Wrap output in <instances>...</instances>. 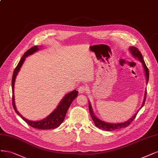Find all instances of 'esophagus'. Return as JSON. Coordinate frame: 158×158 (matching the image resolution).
Wrapping results in <instances>:
<instances>
[{
	"label": "esophagus",
	"mask_w": 158,
	"mask_h": 158,
	"mask_svg": "<svg viewBox=\"0 0 158 158\" xmlns=\"http://www.w3.org/2000/svg\"><path fill=\"white\" fill-rule=\"evenodd\" d=\"M87 90H88V89H87L86 86H84V85L80 86V87H79V88H78V91L80 92V94H84V93H86Z\"/></svg>",
	"instance_id": "34e87169"
}]
</instances>
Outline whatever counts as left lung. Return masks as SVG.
I'll use <instances>...</instances> for the list:
<instances>
[{"label":"left lung","mask_w":158,"mask_h":158,"mask_svg":"<svg viewBox=\"0 0 158 158\" xmlns=\"http://www.w3.org/2000/svg\"><path fill=\"white\" fill-rule=\"evenodd\" d=\"M129 51L130 53L131 54V56L137 59L141 63H142L143 67L144 69L145 77H146V84H147L148 80H149V72H148V69L147 67H146L144 59L143 58L142 54H141V53L139 52V50H138L137 48L133 47V46H130L129 48ZM146 97V89L145 90V92H144V100H143V104H142V105H141L140 108H139V110H138V111L136 112L131 118L129 119L128 120L126 121V122H122V123H108V122H106L105 121L101 120V119H100L99 118H98L95 115V114L94 113L93 108H92V107H91V105L90 103V101H88V102H89V110L90 115L91 116L92 119H93V121L94 122L95 126L99 129L104 130V131H113V130H116V129H121V128H124V127L128 126L129 125L133 122V119L135 118L136 116H137V113L140 110V108H143V106H144V103H145Z\"/></svg>","instance_id":"left-lung-1"}]
</instances>
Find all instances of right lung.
I'll return each instance as SVG.
<instances>
[{
    "mask_svg": "<svg viewBox=\"0 0 158 158\" xmlns=\"http://www.w3.org/2000/svg\"><path fill=\"white\" fill-rule=\"evenodd\" d=\"M40 48L37 46H35L32 47L29 50H27L24 54L23 57L21 58L19 63L18 64L17 67L15 69L14 74L12 76V105L14 109L15 112L17 113L18 115H19L23 120L27 123L29 124L30 126L34 128H36L39 129H55L59 127L62 123V122L64 121V119L65 116H66L67 112L69 109L70 105H71L72 102L78 96V92L77 90H73L72 91L69 92V93L65 95L63 99L61 100L60 102L59 103V105L56 107V108L50 114L39 121H32L29 120V119H26L22 115H21V114L17 110V108L15 106V98H14V85L15 78L18 73L21 69V67H22V65L25 60L27 57H28L34 53L40 50Z\"/></svg>",
    "mask_w": 158,
    "mask_h": 158,
    "instance_id": "right-lung-1",
    "label": "right lung"
}]
</instances>
